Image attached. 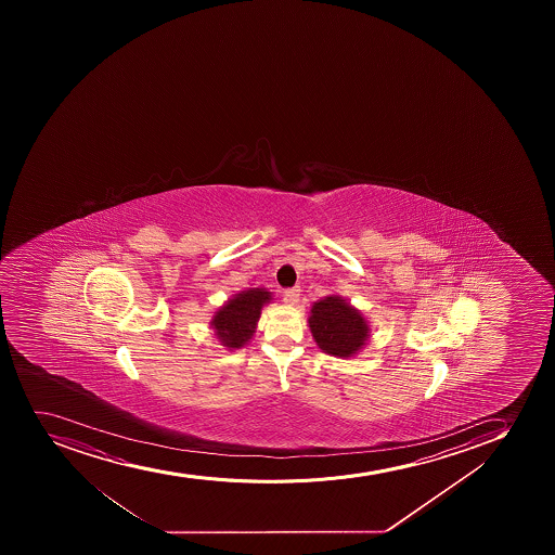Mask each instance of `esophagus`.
<instances>
[{"label":"esophagus","instance_id":"esophagus-1","mask_svg":"<svg viewBox=\"0 0 555 555\" xmlns=\"http://www.w3.org/2000/svg\"><path fill=\"white\" fill-rule=\"evenodd\" d=\"M298 298H300V289H287V292H284V302L287 304V306H297Z\"/></svg>","mask_w":555,"mask_h":555}]
</instances>
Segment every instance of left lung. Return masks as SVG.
Listing matches in <instances>:
<instances>
[{
	"mask_svg": "<svg viewBox=\"0 0 555 555\" xmlns=\"http://www.w3.org/2000/svg\"><path fill=\"white\" fill-rule=\"evenodd\" d=\"M309 330L317 346L331 357L351 358L367 346L371 327L360 309L338 295H327L311 306Z\"/></svg>",
	"mask_w": 555,
	"mask_h": 555,
	"instance_id": "1",
	"label": "left lung"
}]
</instances>
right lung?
Segmentation results:
<instances>
[{
	"mask_svg": "<svg viewBox=\"0 0 555 555\" xmlns=\"http://www.w3.org/2000/svg\"><path fill=\"white\" fill-rule=\"evenodd\" d=\"M273 300V293L266 287H249L228 298L209 320L214 335L230 351H236L251 341L257 331L263 306Z\"/></svg>",
	"mask_w": 555,
	"mask_h": 555,
	"instance_id": "obj_1",
	"label": "right lung"
}]
</instances>
